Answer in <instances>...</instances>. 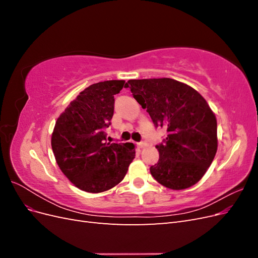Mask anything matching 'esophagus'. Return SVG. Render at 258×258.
<instances>
[{
	"instance_id": "1",
	"label": "esophagus",
	"mask_w": 258,
	"mask_h": 258,
	"mask_svg": "<svg viewBox=\"0 0 258 258\" xmlns=\"http://www.w3.org/2000/svg\"><path fill=\"white\" fill-rule=\"evenodd\" d=\"M146 145H147V144H146L145 142H139V143H138V147H139V148H144Z\"/></svg>"
}]
</instances>
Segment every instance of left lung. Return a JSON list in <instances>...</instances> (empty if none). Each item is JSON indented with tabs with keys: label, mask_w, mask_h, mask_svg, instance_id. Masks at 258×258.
Wrapping results in <instances>:
<instances>
[{
	"label": "left lung",
	"mask_w": 258,
	"mask_h": 258,
	"mask_svg": "<svg viewBox=\"0 0 258 258\" xmlns=\"http://www.w3.org/2000/svg\"><path fill=\"white\" fill-rule=\"evenodd\" d=\"M150 114L155 127L167 129L156 146L159 160L153 177L167 188L181 190L198 183L217 151V122L205 98L172 79L130 80L124 85Z\"/></svg>",
	"instance_id": "left-lung-1"
}]
</instances>
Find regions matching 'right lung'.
Here are the masks:
<instances>
[{
	"mask_svg": "<svg viewBox=\"0 0 258 258\" xmlns=\"http://www.w3.org/2000/svg\"><path fill=\"white\" fill-rule=\"evenodd\" d=\"M124 81H105L84 89L62 113L51 135L60 170L77 188L102 192L122 181L135 159L132 143H107L105 128L114 114V95Z\"/></svg>",
	"mask_w": 258,
	"mask_h": 258,
	"instance_id": "obj_1",
	"label": "right lung"
}]
</instances>
